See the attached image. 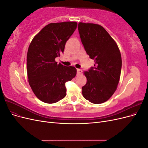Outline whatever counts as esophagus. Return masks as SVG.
<instances>
[{"mask_svg": "<svg viewBox=\"0 0 148 148\" xmlns=\"http://www.w3.org/2000/svg\"><path fill=\"white\" fill-rule=\"evenodd\" d=\"M77 75H79L82 73V70L81 69H77Z\"/></svg>", "mask_w": 148, "mask_h": 148, "instance_id": "1", "label": "esophagus"}]
</instances>
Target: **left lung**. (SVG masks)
Segmentation results:
<instances>
[{"label": "left lung", "mask_w": 148, "mask_h": 148, "mask_svg": "<svg viewBox=\"0 0 148 148\" xmlns=\"http://www.w3.org/2000/svg\"><path fill=\"white\" fill-rule=\"evenodd\" d=\"M78 29L85 51L95 62L94 66L84 73L87 82L82 87L83 96L93 104H101L117 89L122 69L119 49L101 25L81 22Z\"/></svg>", "instance_id": "1"}]
</instances>
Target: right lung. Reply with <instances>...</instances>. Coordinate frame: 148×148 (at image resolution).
Wrapping results in <instances>:
<instances>
[{
	"label": "right lung",
	"instance_id": "1",
	"mask_svg": "<svg viewBox=\"0 0 148 148\" xmlns=\"http://www.w3.org/2000/svg\"><path fill=\"white\" fill-rule=\"evenodd\" d=\"M77 27L75 21L50 23L35 36L29 44L28 82L36 96L44 102L53 104L64 98L65 83L77 74L75 67L57 64L55 60L64 52L66 42Z\"/></svg>",
	"mask_w": 148,
	"mask_h": 148
}]
</instances>
